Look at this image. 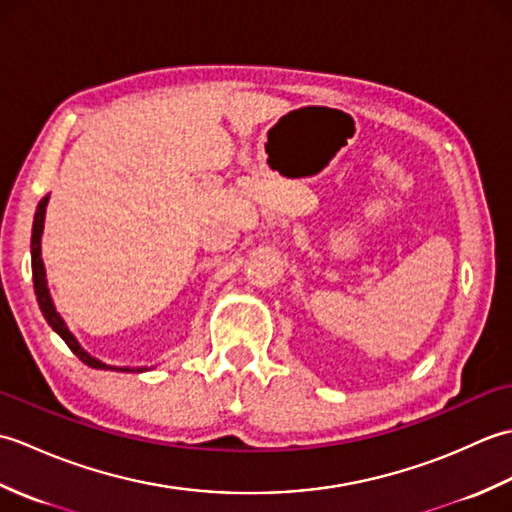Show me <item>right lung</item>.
Here are the masks:
<instances>
[{
  "instance_id": "add662e5",
  "label": "right lung",
  "mask_w": 512,
  "mask_h": 512,
  "mask_svg": "<svg viewBox=\"0 0 512 512\" xmlns=\"http://www.w3.org/2000/svg\"><path fill=\"white\" fill-rule=\"evenodd\" d=\"M48 198L46 195L39 204H37V211H35V222H32V242H30V257H32V284H35V295L39 301V308L43 312V317H46L50 328L57 332L61 339L65 341V345L70 347V350L81 358L85 365H90L94 369H121V372H145L147 367H112V365H105L99 358L90 356L88 352L83 350L79 345V341L74 339V334L68 330V325L61 319V314L57 312L50 297V290H48V281H46V268H43V259H41V233H43V220H46V206H48Z\"/></svg>"
}]
</instances>
